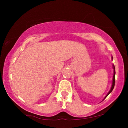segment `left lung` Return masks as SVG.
I'll return each instance as SVG.
<instances>
[{
  "instance_id": "obj_1",
  "label": "left lung",
  "mask_w": 128,
  "mask_h": 128,
  "mask_svg": "<svg viewBox=\"0 0 128 128\" xmlns=\"http://www.w3.org/2000/svg\"><path fill=\"white\" fill-rule=\"evenodd\" d=\"M113 68H114V76H113V80H112V86H111V89H110V92H108V93L107 94V95H106V96H105L104 99L108 96V95L110 94V93L112 92V91L113 90L114 88V84H115V73H116V72H115V68H114V65H113ZM104 99H103V100H104Z\"/></svg>"
}]
</instances>
